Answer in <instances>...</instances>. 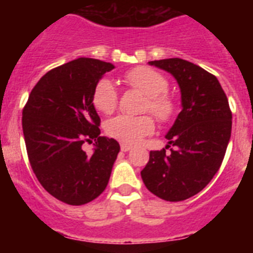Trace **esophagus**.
Masks as SVG:
<instances>
[{"mask_svg":"<svg viewBox=\"0 0 253 253\" xmlns=\"http://www.w3.org/2000/svg\"><path fill=\"white\" fill-rule=\"evenodd\" d=\"M131 148H132V147L128 146V144H125V143H122V144H121V150H122L123 152H127V151H130Z\"/></svg>","mask_w":253,"mask_h":253,"instance_id":"34e87169","label":"esophagus"}]
</instances>
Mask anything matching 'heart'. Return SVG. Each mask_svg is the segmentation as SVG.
Segmentation results:
<instances>
[{"mask_svg":"<svg viewBox=\"0 0 253 253\" xmlns=\"http://www.w3.org/2000/svg\"><path fill=\"white\" fill-rule=\"evenodd\" d=\"M123 80L128 86L135 87L146 94L143 110L151 111L160 123H168L176 115V98L168 91L169 81L162 72L151 67H136L125 73ZM91 103L95 110L111 114L118 103V91L114 84L102 79L95 84L91 93ZM106 134L125 144H136L151 135L155 130L154 118L148 114L131 117L117 115L105 125Z\"/></svg>","mask_w":253,"mask_h":253,"instance_id":"obj_1","label":"heart"}]
</instances>
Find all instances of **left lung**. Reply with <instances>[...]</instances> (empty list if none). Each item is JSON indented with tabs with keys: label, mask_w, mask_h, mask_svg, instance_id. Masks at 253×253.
<instances>
[{
	"label": "left lung",
	"mask_w": 253,
	"mask_h": 253,
	"mask_svg": "<svg viewBox=\"0 0 253 253\" xmlns=\"http://www.w3.org/2000/svg\"><path fill=\"white\" fill-rule=\"evenodd\" d=\"M178 83L182 110L166 138L170 152L151 151L140 174L146 188L170 202L188 200L215 176L231 136L232 113L214 75L178 57L148 63Z\"/></svg>",
	"instance_id": "1"
}]
</instances>
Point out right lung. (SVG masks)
I'll use <instances>...</instances> for the list:
<instances>
[{
	"instance_id": "right-lung-1",
	"label": "right lung",
	"mask_w": 253,
	"mask_h": 253,
	"mask_svg": "<svg viewBox=\"0 0 253 253\" xmlns=\"http://www.w3.org/2000/svg\"><path fill=\"white\" fill-rule=\"evenodd\" d=\"M114 65L80 57L51 69L38 81L22 111L26 150L38 181L52 197L84 205L107 186L121 147L99 136V119L91 93ZM95 140V152L82 150Z\"/></svg>"
}]
</instances>
